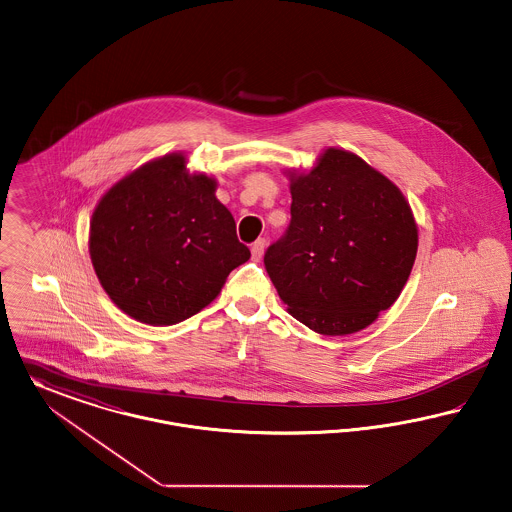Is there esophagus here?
<instances>
[{
    "instance_id": "34e87169",
    "label": "esophagus",
    "mask_w": 512,
    "mask_h": 512,
    "mask_svg": "<svg viewBox=\"0 0 512 512\" xmlns=\"http://www.w3.org/2000/svg\"><path fill=\"white\" fill-rule=\"evenodd\" d=\"M252 258L254 260H260L264 256V250H266V239H258L256 243L252 244Z\"/></svg>"
}]
</instances>
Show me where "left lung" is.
I'll use <instances>...</instances> for the list:
<instances>
[{
  "mask_svg": "<svg viewBox=\"0 0 512 512\" xmlns=\"http://www.w3.org/2000/svg\"><path fill=\"white\" fill-rule=\"evenodd\" d=\"M291 221L264 256L291 316L322 335L374 322L403 291L418 229L401 190L358 156L329 148L293 177Z\"/></svg>",
  "mask_w": 512,
  "mask_h": 512,
  "instance_id": "1",
  "label": "left lung"
}]
</instances>
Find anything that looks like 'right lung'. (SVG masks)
Segmentation results:
<instances>
[{
  "label": "right lung",
  "mask_w": 512,
  "mask_h": 512,
  "mask_svg": "<svg viewBox=\"0 0 512 512\" xmlns=\"http://www.w3.org/2000/svg\"><path fill=\"white\" fill-rule=\"evenodd\" d=\"M214 192V179L189 175L185 158L171 154L142 165L100 200L90 258L125 314L150 325L183 322L250 258Z\"/></svg>",
  "instance_id": "add662e5"
}]
</instances>
